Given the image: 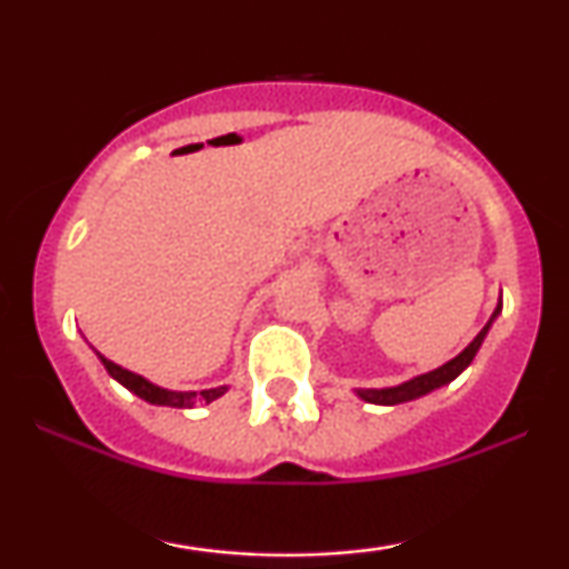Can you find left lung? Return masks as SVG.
<instances>
[{
	"instance_id": "8db88e82",
	"label": "left lung",
	"mask_w": 569,
	"mask_h": 569,
	"mask_svg": "<svg viewBox=\"0 0 569 569\" xmlns=\"http://www.w3.org/2000/svg\"><path fill=\"white\" fill-rule=\"evenodd\" d=\"M500 307H502V305L495 307L492 318H489L485 329H481L479 335L473 337V342L468 345V348L462 350L460 356H455L452 361H447V363H443V367H439V369L428 371V375L415 377V380H409V382H403V385H396V388H369V390H358V396H361L363 401H369V403H382V407H393V403L415 401V398L426 396V393H430V390H436V388H441V385L452 382L455 377L460 375L462 369H468V363L473 361V356H476V352H479L481 342H485L489 326H492L495 318H498Z\"/></svg>"
}]
</instances>
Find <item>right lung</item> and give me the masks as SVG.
I'll return each instance as SVG.
<instances>
[{"label": "right lung", "mask_w": 569, "mask_h": 569, "mask_svg": "<svg viewBox=\"0 0 569 569\" xmlns=\"http://www.w3.org/2000/svg\"><path fill=\"white\" fill-rule=\"evenodd\" d=\"M98 358H101V363H103V367H107L109 375H112L120 385H126L130 393H136L139 398H143V401H149V403H158V407L192 409L198 398H202V401H206V403H211V401H217L219 396L227 393V385H221V388H211V390H200V393H192V390H187V393H181V390H166V388H160V385H152L149 380H143V377L133 375V371L117 367L114 361L103 358L101 352H98Z\"/></svg>", "instance_id": "obj_1"}]
</instances>
